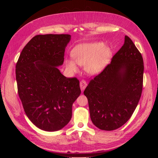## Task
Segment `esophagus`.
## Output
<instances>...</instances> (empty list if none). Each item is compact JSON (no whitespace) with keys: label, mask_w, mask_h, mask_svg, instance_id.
<instances>
[{"label":"esophagus","mask_w":158,"mask_h":158,"mask_svg":"<svg viewBox=\"0 0 158 158\" xmlns=\"http://www.w3.org/2000/svg\"><path fill=\"white\" fill-rule=\"evenodd\" d=\"M80 89L82 92V91H84L85 89V88H86L87 84H86V82H85V80H81L80 82Z\"/></svg>","instance_id":"1"}]
</instances>
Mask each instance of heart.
<instances>
[{"label": "heart", "mask_w": 158, "mask_h": 158, "mask_svg": "<svg viewBox=\"0 0 158 158\" xmlns=\"http://www.w3.org/2000/svg\"><path fill=\"white\" fill-rule=\"evenodd\" d=\"M71 55L74 60L70 59L65 60L66 69L69 72L78 71L77 63L84 66L85 71L88 74L95 75L101 73L108 64L111 51L103 42L85 43L76 45Z\"/></svg>", "instance_id": "1"}]
</instances>
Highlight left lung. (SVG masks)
I'll list each match as a JSON object with an SVG mask.
<instances>
[{"mask_svg":"<svg viewBox=\"0 0 158 158\" xmlns=\"http://www.w3.org/2000/svg\"><path fill=\"white\" fill-rule=\"evenodd\" d=\"M143 73L142 55L126 35L111 63L90 80L84 92L95 127L113 131L128 121L141 97Z\"/></svg>","mask_w":158,"mask_h":158,"instance_id":"left-lung-1","label":"left lung"}]
</instances>
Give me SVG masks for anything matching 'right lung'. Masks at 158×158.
Segmentation results:
<instances>
[{
	"mask_svg": "<svg viewBox=\"0 0 158 158\" xmlns=\"http://www.w3.org/2000/svg\"><path fill=\"white\" fill-rule=\"evenodd\" d=\"M69 34L37 35L22 51L16 65L18 92L27 117L43 131L60 130L70 121L81 90L76 78L56 67L63 64Z\"/></svg>",
	"mask_w": 158,
	"mask_h": 158,
	"instance_id": "obj_1",
	"label": "right lung"
}]
</instances>
